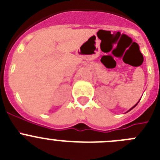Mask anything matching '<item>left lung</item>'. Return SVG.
<instances>
[{
    "label": "left lung",
    "mask_w": 160,
    "mask_h": 160,
    "mask_svg": "<svg viewBox=\"0 0 160 160\" xmlns=\"http://www.w3.org/2000/svg\"><path fill=\"white\" fill-rule=\"evenodd\" d=\"M138 103H139V102H138ZM137 103H136V105H135V106H133V107H132V108H131V109H130V110H129V111H131V110H132V108H134L136 107V105H137ZM129 111H128V112H129Z\"/></svg>",
    "instance_id": "obj_1"
}]
</instances>
